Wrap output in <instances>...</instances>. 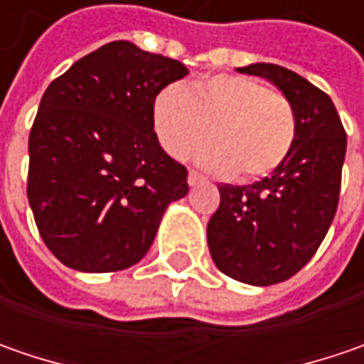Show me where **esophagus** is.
<instances>
[{"label":"esophagus","instance_id":"esophagus-1","mask_svg":"<svg viewBox=\"0 0 364 364\" xmlns=\"http://www.w3.org/2000/svg\"><path fill=\"white\" fill-rule=\"evenodd\" d=\"M203 182V176L198 174L196 170H190L188 172V184L190 186H196V184H200Z\"/></svg>","mask_w":364,"mask_h":364}]
</instances>
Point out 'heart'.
Returning <instances> with one entry per match:
<instances>
[{
  "label": "heart",
  "mask_w": 364,
  "mask_h": 364,
  "mask_svg": "<svg viewBox=\"0 0 364 364\" xmlns=\"http://www.w3.org/2000/svg\"><path fill=\"white\" fill-rule=\"evenodd\" d=\"M154 127L172 158H188L210 139L200 164L210 172L251 182L273 174L296 144L291 99L257 78L215 75L161 89L154 99Z\"/></svg>",
  "instance_id": "obj_1"
}]
</instances>
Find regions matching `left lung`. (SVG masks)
I'll return each mask as SVG.
<instances>
[{
  "instance_id": "left-lung-1",
  "label": "left lung",
  "mask_w": 364,
  "mask_h": 364,
  "mask_svg": "<svg viewBox=\"0 0 364 364\" xmlns=\"http://www.w3.org/2000/svg\"><path fill=\"white\" fill-rule=\"evenodd\" d=\"M239 73L267 78L291 99L298 135L272 176L247 186L218 184L220 204L206 237L225 275L273 286L300 272L328 232L338 208L346 132L328 95L294 70L257 63Z\"/></svg>"
}]
</instances>
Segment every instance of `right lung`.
<instances>
[{"instance_id":"right-lung-1","label":"right lung","mask_w":364,"mask_h":364,"mask_svg":"<svg viewBox=\"0 0 364 364\" xmlns=\"http://www.w3.org/2000/svg\"><path fill=\"white\" fill-rule=\"evenodd\" d=\"M186 75L174 58L117 40L48 85L28 141V203L42 241L66 267H132L168 204L186 196V166L154 132L156 95Z\"/></svg>"}]
</instances>
